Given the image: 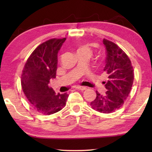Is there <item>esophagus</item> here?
<instances>
[{
    "mask_svg": "<svg viewBox=\"0 0 152 152\" xmlns=\"http://www.w3.org/2000/svg\"><path fill=\"white\" fill-rule=\"evenodd\" d=\"M76 89H77V90H80V91H84V90H86V87L78 86L76 87Z\"/></svg>",
    "mask_w": 152,
    "mask_h": 152,
    "instance_id": "obj_1",
    "label": "esophagus"
}]
</instances>
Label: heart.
<instances>
[{
	"mask_svg": "<svg viewBox=\"0 0 152 152\" xmlns=\"http://www.w3.org/2000/svg\"><path fill=\"white\" fill-rule=\"evenodd\" d=\"M79 50L87 51V52H89V53H90V50H89V49L88 48H86V47H82V48H81L79 49Z\"/></svg>",
	"mask_w": 152,
	"mask_h": 152,
	"instance_id": "1",
	"label": "heart"
}]
</instances>
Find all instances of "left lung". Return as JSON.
Instances as JSON below:
<instances>
[{"mask_svg":"<svg viewBox=\"0 0 152 152\" xmlns=\"http://www.w3.org/2000/svg\"><path fill=\"white\" fill-rule=\"evenodd\" d=\"M106 49V65L104 71L107 82H104L107 91L101 95L96 91V98L91 102L95 111L110 113L123 105L132 89L134 82V68L129 58L115 43L103 39Z\"/></svg>","mask_w":152,"mask_h":152,"instance_id":"8db88e82","label":"left lung"}]
</instances>
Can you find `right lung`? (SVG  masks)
Returning <instances> with one entry per match:
<instances>
[{"instance_id": "add662e5", "label": "right lung", "mask_w": 152, "mask_h": 152, "mask_svg": "<svg viewBox=\"0 0 152 152\" xmlns=\"http://www.w3.org/2000/svg\"><path fill=\"white\" fill-rule=\"evenodd\" d=\"M66 38L52 39L41 43L27 60L21 75L25 95L35 110L51 115L65 107L68 95L56 94L50 81L56 77L57 54Z\"/></svg>"}]
</instances>
